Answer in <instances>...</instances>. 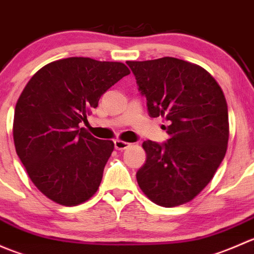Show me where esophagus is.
<instances>
[{
  "mask_svg": "<svg viewBox=\"0 0 254 254\" xmlns=\"http://www.w3.org/2000/svg\"><path fill=\"white\" fill-rule=\"evenodd\" d=\"M114 146L117 150H125V148H127L130 146L129 142H125V141H122V140H115L114 141Z\"/></svg>",
  "mask_w": 254,
  "mask_h": 254,
  "instance_id": "34e87169",
  "label": "esophagus"
}]
</instances>
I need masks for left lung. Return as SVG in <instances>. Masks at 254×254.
<instances>
[{
	"instance_id": "8db88e82",
	"label": "left lung",
	"mask_w": 254,
	"mask_h": 254,
	"mask_svg": "<svg viewBox=\"0 0 254 254\" xmlns=\"http://www.w3.org/2000/svg\"><path fill=\"white\" fill-rule=\"evenodd\" d=\"M127 64L148 115L162 117L170 135L165 143L143 141L139 187L161 206L188 203L209 184L226 153L229 112L221 87L200 66L170 56Z\"/></svg>"
}]
</instances>
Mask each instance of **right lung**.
Masks as SVG:
<instances>
[{"instance_id": "obj_1", "label": "right lung", "mask_w": 254, "mask_h": 254, "mask_svg": "<svg viewBox=\"0 0 254 254\" xmlns=\"http://www.w3.org/2000/svg\"><path fill=\"white\" fill-rule=\"evenodd\" d=\"M129 73L122 63L67 58L40 68L23 89L14 109L16 152L34 186L55 203L78 205L98 189L114 143L79 124Z\"/></svg>"}]
</instances>
